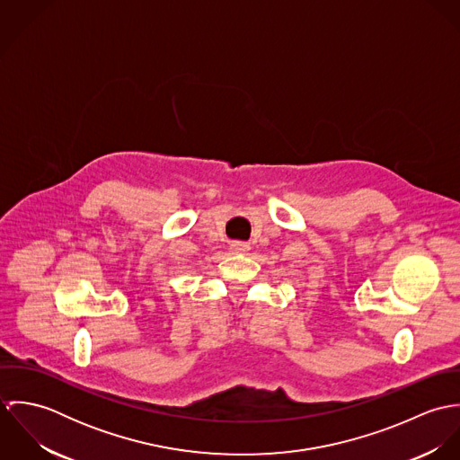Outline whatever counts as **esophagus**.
<instances>
[{
    "label": "esophagus",
    "instance_id": "esophagus-1",
    "mask_svg": "<svg viewBox=\"0 0 460 460\" xmlns=\"http://www.w3.org/2000/svg\"><path fill=\"white\" fill-rule=\"evenodd\" d=\"M230 250L234 253H246V252H250V244H246V243H232Z\"/></svg>",
    "mask_w": 460,
    "mask_h": 460
}]
</instances>
